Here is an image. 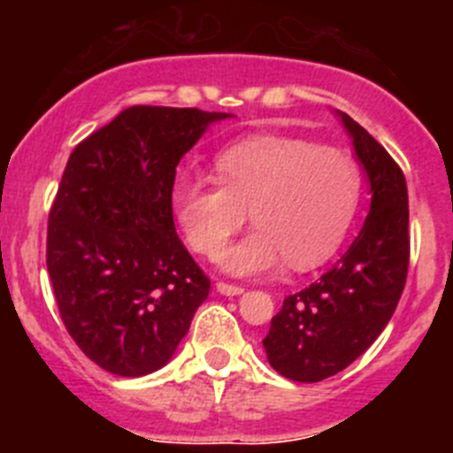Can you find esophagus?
I'll return each instance as SVG.
<instances>
[{
	"mask_svg": "<svg viewBox=\"0 0 453 453\" xmlns=\"http://www.w3.org/2000/svg\"><path fill=\"white\" fill-rule=\"evenodd\" d=\"M216 290H218V293H220V295H226V297H235V295L244 293V288H242V286L226 284V281H218Z\"/></svg>",
	"mask_w": 453,
	"mask_h": 453,
	"instance_id": "1",
	"label": "esophagus"
}]
</instances>
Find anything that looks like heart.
I'll return each mask as SVG.
<instances>
[{
  "label": "heart",
  "instance_id": "obj_1",
  "mask_svg": "<svg viewBox=\"0 0 453 453\" xmlns=\"http://www.w3.org/2000/svg\"><path fill=\"white\" fill-rule=\"evenodd\" d=\"M218 182L178 176L169 203L187 244L216 257L246 222L257 225L226 249L220 266L257 275L288 259L312 268L334 253L359 204V167L337 147L297 136H250L218 151Z\"/></svg>",
  "mask_w": 453,
  "mask_h": 453
}]
</instances>
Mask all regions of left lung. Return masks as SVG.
<instances>
[{"label": "left lung", "mask_w": 453, "mask_h": 453, "mask_svg": "<svg viewBox=\"0 0 453 453\" xmlns=\"http://www.w3.org/2000/svg\"><path fill=\"white\" fill-rule=\"evenodd\" d=\"M370 182V211L346 253L317 281L284 299L262 346L275 372L317 383L359 359L405 288L410 209L405 176L355 119L337 111Z\"/></svg>", "instance_id": "obj_1"}]
</instances>
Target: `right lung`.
I'll use <instances>...</instances> for the list:
<instances>
[{"mask_svg": "<svg viewBox=\"0 0 453 453\" xmlns=\"http://www.w3.org/2000/svg\"><path fill=\"white\" fill-rule=\"evenodd\" d=\"M231 116L134 105L70 154L48 218V273L70 337L107 372L167 365L209 297L169 194L182 156Z\"/></svg>", "mask_w": 453, "mask_h": 453, "instance_id": "obj_1", "label": "right lung"}]
</instances>
